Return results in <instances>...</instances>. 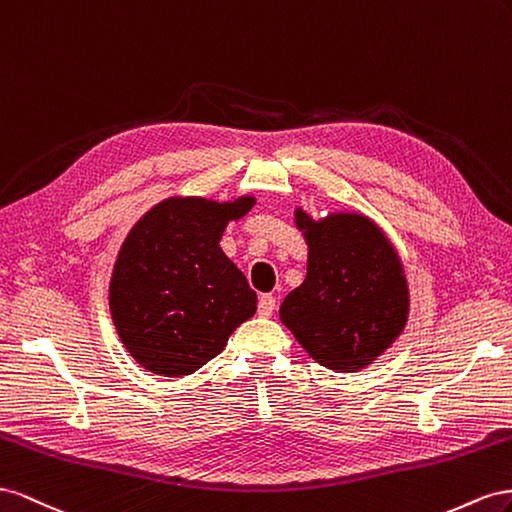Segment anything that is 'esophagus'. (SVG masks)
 <instances>
[{
    "mask_svg": "<svg viewBox=\"0 0 512 512\" xmlns=\"http://www.w3.org/2000/svg\"><path fill=\"white\" fill-rule=\"evenodd\" d=\"M274 309H276V298H274V296L264 294V296L259 298V304H257V313H259V317H272Z\"/></svg>",
    "mask_w": 512,
    "mask_h": 512,
    "instance_id": "1",
    "label": "esophagus"
}]
</instances>
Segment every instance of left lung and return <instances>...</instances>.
Instances as JSON below:
<instances>
[{
    "mask_svg": "<svg viewBox=\"0 0 512 512\" xmlns=\"http://www.w3.org/2000/svg\"><path fill=\"white\" fill-rule=\"evenodd\" d=\"M294 223L309 259L306 279L279 309L283 326L321 367L367 369L410 319V285L397 246L360 210L315 218L298 206Z\"/></svg>",
    "mask_w": 512,
    "mask_h": 512,
    "instance_id": "left-lung-1",
    "label": "left lung"
}]
</instances>
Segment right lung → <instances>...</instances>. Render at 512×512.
Returning a JSON list of instances; mask_svg holds the SVG:
<instances>
[{
  "label": "right lung",
  "instance_id": "1",
  "mask_svg": "<svg viewBox=\"0 0 512 512\" xmlns=\"http://www.w3.org/2000/svg\"><path fill=\"white\" fill-rule=\"evenodd\" d=\"M255 203L248 193L223 201L171 195L130 227L113 264L109 309L139 367L191 375L255 315L257 294L218 244Z\"/></svg>",
  "mask_w": 512,
  "mask_h": 512
}]
</instances>
